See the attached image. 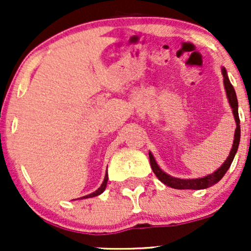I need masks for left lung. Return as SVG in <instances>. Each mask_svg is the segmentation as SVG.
Returning <instances> with one entry per match:
<instances>
[{"mask_svg":"<svg viewBox=\"0 0 251 251\" xmlns=\"http://www.w3.org/2000/svg\"><path fill=\"white\" fill-rule=\"evenodd\" d=\"M222 74H223V82H224V88H226V98L229 100L230 107L232 108V114H234L235 122H236V129H235V135H234V144H232L231 151H230L229 155L226 159V162L222 164L221 168L216 170L215 172L210 174L208 176H204L201 178H194V179H183V178H176L172 177L164 172L162 169L159 168L157 162H155L153 154L151 152H149L150 157V163H151V168L153 170L154 175L157 176V178L165 185L170 186V188L178 189V190H201L210 188V186L215 185L216 183H218L223 176L226 175V172L229 170L230 165H231L232 160H234L236 152H237L238 145H240V139H241V127H240V117H238V101L237 97H236V92L234 87H232L231 82H230L229 77H227L226 70L224 67H222Z\"/></svg>","mask_w":251,"mask_h":251,"instance_id":"obj_1","label":"left lung"}]
</instances>
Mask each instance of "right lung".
I'll return each mask as SVG.
<instances>
[{
	"mask_svg": "<svg viewBox=\"0 0 251 251\" xmlns=\"http://www.w3.org/2000/svg\"><path fill=\"white\" fill-rule=\"evenodd\" d=\"M107 180H108V175H107V172H106V175H105V178H103V181H102L101 186H100V188L98 189V190H96V191H94V192H92V194H89V195H87V196H83V197H81V200H83V198H91V197H96V196H99V195H101L102 192L105 191V189H106V185H107Z\"/></svg>",
	"mask_w": 251,
	"mask_h": 251,
	"instance_id": "add662e5",
	"label": "right lung"
}]
</instances>
